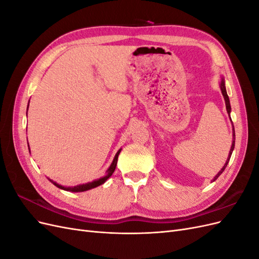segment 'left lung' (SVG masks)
I'll list each match as a JSON object with an SVG mask.
<instances>
[{
	"label": "left lung",
	"instance_id": "obj_1",
	"mask_svg": "<svg viewBox=\"0 0 259 259\" xmlns=\"http://www.w3.org/2000/svg\"><path fill=\"white\" fill-rule=\"evenodd\" d=\"M221 90H222V93H223V96H224V98H225V103H226L227 112H228V113L230 114V111H231L230 101H229V97H228V95H227L226 88H225V81H224V80H222V82H221ZM232 136H233V138H232V146H231V149H230V152H229V155H228V159H227L226 164L224 165V167H223L221 170H219V173L214 177V180H215V179H217V177H219V175H221V174L223 173V171L225 170V168H226V166H227V164H228V162H229V160H230V158H231V154H232V151H233V149H234V142H236V133H234V127H233V134H232Z\"/></svg>",
	"mask_w": 259,
	"mask_h": 259
}]
</instances>
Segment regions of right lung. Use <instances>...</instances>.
Instances as JSON below:
<instances>
[{
    "label": "right lung",
    "instance_id": "add662e5",
    "mask_svg": "<svg viewBox=\"0 0 259 259\" xmlns=\"http://www.w3.org/2000/svg\"><path fill=\"white\" fill-rule=\"evenodd\" d=\"M28 146H29V145H28ZM120 152H121V149H120L119 151L116 152V154H115V156H114L113 162L111 163L110 167H109L108 170L106 171V175H105L104 177H101V178L98 179V180H95V182L85 184V185H80V186H76V187H62V186H60V185H58V184H56V183H54V185L56 186V187H58V188H60V189H64V190H67V191H72V192H82V191L90 190V189H92V188H95V187H98V186H100V185H103V184L106 182V180L113 174V171H114L115 166H116L117 156H119Z\"/></svg>",
    "mask_w": 259,
    "mask_h": 259
}]
</instances>
